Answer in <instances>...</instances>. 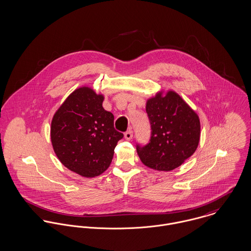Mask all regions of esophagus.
<instances>
[{
    "mask_svg": "<svg viewBox=\"0 0 251 251\" xmlns=\"http://www.w3.org/2000/svg\"><path fill=\"white\" fill-rule=\"evenodd\" d=\"M132 137H133V131H132L131 129L127 130V131L125 133V138H126V140H130Z\"/></svg>",
    "mask_w": 251,
    "mask_h": 251,
    "instance_id": "34e87169",
    "label": "esophagus"
}]
</instances>
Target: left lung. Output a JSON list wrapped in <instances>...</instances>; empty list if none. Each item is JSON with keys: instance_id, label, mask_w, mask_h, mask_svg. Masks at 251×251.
I'll list each match as a JSON object with an SVG mask.
<instances>
[{"instance_id": "8db88e82", "label": "left lung", "mask_w": 251, "mask_h": 251, "mask_svg": "<svg viewBox=\"0 0 251 251\" xmlns=\"http://www.w3.org/2000/svg\"><path fill=\"white\" fill-rule=\"evenodd\" d=\"M151 137L150 143L137 153L144 165L170 172L194 154L201 138L198 114L182 98L173 90L159 91L147 100Z\"/></svg>"}]
</instances>
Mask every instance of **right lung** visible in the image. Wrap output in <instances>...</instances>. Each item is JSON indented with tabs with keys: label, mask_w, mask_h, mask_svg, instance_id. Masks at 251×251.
Here are the masks:
<instances>
[{
	"label": "right lung",
	"mask_w": 251,
	"mask_h": 251,
	"mask_svg": "<svg viewBox=\"0 0 251 251\" xmlns=\"http://www.w3.org/2000/svg\"><path fill=\"white\" fill-rule=\"evenodd\" d=\"M104 96L88 86L71 93L52 117L50 141L55 155L70 171L95 177L110 166L124 134L114 128V116L104 110Z\"/></svg>",
	"instance_id": "right-lung-1"
}]
</instances>
